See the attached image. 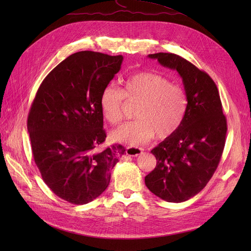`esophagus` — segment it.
Instances as JSON below:
<instances>
[{
  "mask_svg": "<svg viewBox=\"0 0 251 251\" xmlns=\"http://www.w3.org/2000/svg\"><path fill=\"white\" fill-rule=\"evenodd\" d=\"M142 152V149L137 147H128L126 149V154L130 156H137Z\"/></svg>",
  "mask_w": 251,
  "mask_h": 251,
  "instance_id": "34e87169",
  "label": "esophagus"
}]
</instances>
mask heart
<instances>
[{
  "label": "heart",
  "instance_id": "1",
  "mask_svg": "<svg viewBox=\"0 0 251 251\" xmlns=\"http://www.w3.org/2000/svg\"><path fill=\"white\" fill-rule=\"evenodd\" d=\"M123 88L115 84L105 86L100 98L103 118L110 124H119L124 118L126 100L138 103L135 117L112 132L116 142L140 146L156 136L165 138L175 133L181 126L187 111V96L184 88L170 83L166 77L140 72L128 76L122 81Z\"/></svg>",
  "mask_w": 251,
  "mask_h": 251
}]
</instances>
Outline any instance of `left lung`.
Masks as SVG:
<instances>
[{"label": "left lung", "mask_w": 251, "mask_h": 251, "mask_svg": "<svg viewBox=\"0 0 251 251\" xmlns=\"http://www.w3.org/2000/svg\"><path fill=\"white\" fill-rule=\"evenodd\" d=\"M149 57L177 70L188 103L179 129L151 150L156 166L144 181L166 201H186L201 192L216 172L225 147L227 120L217 85L206 72L171 52Z\"/></svg>", "instance_id": "8db88e82"}]
</instances>
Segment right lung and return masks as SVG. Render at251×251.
I'll list each match as a JSON object with an SVG mask.
<instances>
[{
	"label": "right lung",
	"instance_id": "obj_1",
	"mask_svg": "<svg viewBox=\"0 0 251 251\" xmlns=\"http://www.w3.org/2000/svg\"><path fill=\"white\" fill-rule=\"evenodd\" d=\"M122 61L121 55L75 52L47 75L32 101L27 129L35 165L49 188L70 203L100 196L126 153L121 144L96 150L107 137L100 94Z\"/></svg>",
	"mask_w": 251,
	"mask_h": 251
}]
</instances>
